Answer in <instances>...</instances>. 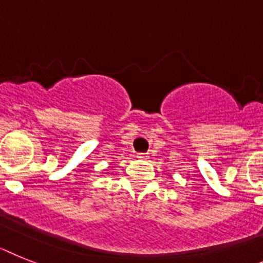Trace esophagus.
<instances>
[{"mask_svg":"<svg viewBox=\"0 0 263 263\" xmlns=\"http://www.w3.org/2000/svg\"><path fill=\"white\" fill-rule=\"evenodd\" d=\"M138 157H139V159H147L148 155L147 154H139Z\"/></svg>","mask_w":263,"mask_h":263,"instance_id":"esophagus-1","label":"esophagus"}]
</instances>
